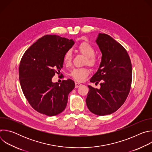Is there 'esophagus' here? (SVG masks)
Returning a JSON list of instances; mask_svg holds the SVG:
<instances>
[{
    "instance_id": "1",
    "label": "esophagus",
    "mask_w": 152,
    "mask_h": 152,
    "mask_svg": "<svg viewBox=\"0 0 152 152\" xmlns=\"http://www.w3.org/2000/svg\"><path fill=\"white\" fill-rule=\"evenodd\" d=\"M82 85V84L80 83L79 82H75V88H78L79 86H80Z\"/></svg>"
}]
</instances>
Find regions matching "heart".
I'll list each match as a JSON object with an SVG mask.
<instances>
[{"label":"heart","mask_w":152,"mask_h":152,"mask_svg":"<svg viewBox=\"0 0 152 152\" xmlns=\"http://www.w3.org/2000/svg\"><path fill=\"white\" fill-rule=\"evenodd\" d=\"M78 50L81 53L86 56V62L89 66L94 67L98 62V59L94 55L95 49L94 47L88 42H82L78 46ZM64 62L66 64H70L72 60V53L70 50H68L64 55ZM90 71L86 68L74 69L70 72V76L76 81L82 82L88 76Z\"/></svg>","instance_id":"obj_1"}]
</instances>
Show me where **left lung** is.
<instances>
[{"instance_id": "8db88e82", "label": "left lung", "mask_w": 152, "mask_h": 152, "mask_svg": "<svg viewBox=\"0 0 152 152\" xmlns=\"http://www.w3.org/2000/svg\"><path fill=\"white\" fill-rule=\"evenodd\" d=\"M96 42L102 61L90 82L102 83L99 90L88 86L86 103L92 113L106 115L117 111L126 100L132 83V64L126 50L110 35L99 34Z\"/></svg>"}]
</instances>
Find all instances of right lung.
<instances>
[{
	"label": "right lung",
	"instance_id": "right-lung-1",
	"mask_svg": "<svg viewBox=\"0 0 152 152\" xmlns=\"http://www.w3.org/2000/svg\"><path fill=\"white\" fill-rule=\"evenodd\" d=\"M72 39L55 35L38 39L21 59L18 75L22 91L30 105L37 112L54 116L66 107L68 96L75 88L72 79L53 83L60 72L64 55L74 45Z\"/></svg>",
	"mask_w": 152,
	"mask_h": 152
}]
</instances>
